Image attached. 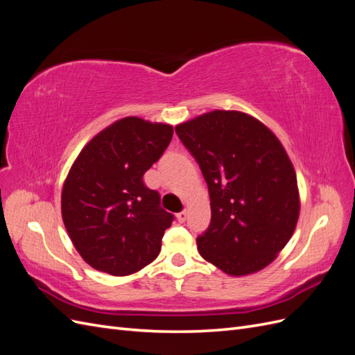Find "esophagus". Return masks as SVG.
Listing matches in <instances>:
<instances>
[{
    "label": "esophagus",
    "instance_id": "obj_1",
    "mask_svg": "<svg viewBox=\"0 0 355 355\" xmlns=\"http://www.w3.org/2000/svg\"><path fill=\"white\" fill-rule=\"evenodd\" d=\"M176 218H178V220H179V222H185V219H187V211H180V213H178V214H176Z\"/></svg>",
    "mask_w": 355,
    "mask_h": 355
}]
</instances>
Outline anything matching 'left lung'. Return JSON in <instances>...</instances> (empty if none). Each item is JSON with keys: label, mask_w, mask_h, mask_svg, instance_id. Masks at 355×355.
Returning a JSON list of instances; mask_svg holds the SVG:
<instances>
[{"label": "left lung", "mask_w": 355, "mask_h": 355, "mask_svg": "<svg viewBox=\"0 0 355 355\" xmlns=\"http://www.w3.org/2000/svg\"><path fill=\"white\" fill-rule=\"evenodd\" d=\"M207 182L211 220L200 254L232 277L263 270L292 237L300 210L296 171L263 123L216 110L176 125Z\"/></svg>", "instance_id": "obj_1"}]
</instances>
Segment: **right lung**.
I'll use <instances>...</instances> for the list:
<instances>
[{"label": "right lung", "instance_id": "add662e5", "mask_svg": "<svg viewBox=\"0 0 355 355\" xmlns=\"http://www.w3.org/2000/svg\"><path fill=\"white\" fill-rule=\"evenodd\" d=\"M171 137L170 124L125 116L96 135L73 161L62 188V219L94 270L130 275L158 256L173 214L161 209L144 175Z\"/></svg>", "mask_w": 355, "mask_h": 355}]
</instances>
